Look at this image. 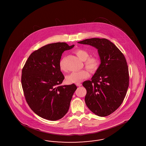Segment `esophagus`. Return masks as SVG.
Masks as SVG:
<instances>
[{
    "label": "esophagus",
    "mask_w": 146,
    "mask_h": 146,
    "mask_svg": "<svg viewBox=\"0 0 146 146\" xmlns=\"http://www.w3.org/2000/svg\"><path fill=\"white\" fill-rule=\"evenodd\" d=\"M76 84V86H78V87H80V86H82V84H81V83H77V84Z\"/></svg>",
    "instance_id": "34e87169"
}]
</instances>
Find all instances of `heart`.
Instances as JSON below:
<instances>
[{
    "mask_svg": "<svg viewBox=\"0 0 146 146\" xmlns=\"http://www.w3.org/2000/svg\"><path fill=\"white\" fill-rule=\"evenodd\" d=\"M75 53L81 60L84 61V66L88 70L92 72L97 71L100 65V62L98 58L94 57H90L88 52L84 49H76L75 51ZM59 68L62 72H66L67 68L64 65V59L60 60ZM89 76V73L87 70L74 72L67 76V82L68 84H77L82 80L88 78Z\"/></svg>",
    "mask_w": 146,
    "mask_h": 146,
    "instance_id": "1",
    "label": "heart"
}]
</instances>
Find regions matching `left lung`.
I'll use <instances>...</instances> for the list:
<instances>
[{
    "label": "left lung",
    "instance_id": "obj_1",
    "mask_svg": "<svg viewBox=\"0 0 146 146\" xmlns=\"http://www.w3.org/2000/svg\"><path fill=\"white\" fill-rule=\"evenodd\" d=\"M98 50L101 64L91 81L82 85L87 90L85 103L100 117L115 112L122 104L129 86L128 65L123 53L106 38H92L78 42Z\"/></svg>",
    "mask_w": 146,
    "mask_h": 146
}]
</instances>
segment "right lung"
Returning <instances> with one entry per match:
<instances>
[{"label":"right lung","mask_w":146,"mask_h":146,"mask_svg":"<svg viewBox=\"0 0 146 146\" xmlns=\"http://www.w3.org/2000/svg\"><path fill=\"white\" fill-rule=\"evenodd\" d=\"M64 42L48 44L34 51L22 70L21 84L28 106L36 115L49 120H57L66 114L74 84L60 86L64 79L59 68L62 53L70 50Z\"/></svg>","instance_id":"obj_1"}]
</instances>
